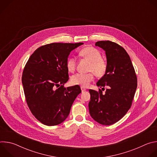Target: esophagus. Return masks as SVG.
I'll return each mask as SVG.
<instances>
[{
  "label": "esophagus",
  "instance_id": "esophagus-1",
  "mask_svg": "<svg viewBox=\"0 0 157 157\" xmlns=\"http://www.w3.org/2000/svg\"><path fill=\"white\" fill-rule=\"evenodd\" d=\"M81 91L82 92H84V91H85L86 90V88L84 87H81Z\"/></svg>",
  "mask_w": 157,
  "mask_h": 157
}]
</instances>
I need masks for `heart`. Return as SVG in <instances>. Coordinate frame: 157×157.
<instances>
[{
	"label": "heart",
	"mask_w": 157,
	"mask_h": 157,
	"mask_svg": "<svg viewBox=\"0 0 157 157\" xmlns=\"http://www.w3.org/2000/svg\"><path fill=\"white\" fill-rule=\"evenodd\" d=\"M80 54L84 58L91 61L89 71V73H78L71 78V82L73 85H79L82 87H87L94 80V72L98 77L104 76L107 71V64L102 59L100 52L93 47H86L82 49ZM76 61L74 57H70L66 63L67 69L70 72H74L76 68ZM94 72L93 73L92 72Z\"/></svg>",
	"instance_id": "b5f03b06"
}]
</instances>
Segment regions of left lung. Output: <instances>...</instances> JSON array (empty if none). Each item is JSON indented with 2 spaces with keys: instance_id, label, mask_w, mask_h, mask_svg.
I'll list each match as a JSON object with an SVG mask.
<instances>
[{
  "instance_id": "obj_1",
  "label": "left lung",
  "mask_w": 157,
  "mask_h": 157,
  "mask_svg": "<svg viewBox=\"0 0 157 157\" xmlns=\"http://www.w3.org/2000/svg\"><path fill=\"white\" fill-rule=\"evenodd\" d=\"M95 45L104 50L107 59L106 73L96 85L106 90L102 94L100 89L99 92L89 89V114L97 122L110 125L121 119L130 109L137 86V76L129 55L119 44L100 41Z\"/></svg>"
}]
</instances>
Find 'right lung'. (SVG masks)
<instances>
[{
  "label": "right lung",
  "mask_w": 157,
  "mask_h": 157,
  "mask_svg": "<svg viewBox=\"0 0 157 157\" xmlns=\"http://www.w3.org/2000/svg\"><path fill=\"white\" fill-rule=\"evenodd\" d=\"M83 43H53L36 49L29 58L21 81L33 115L48 126L62 123L81 93L78 85L64 87L68 81L66 63L71 52Z\"/></svg>",
  "instance_id": "add662e5"
}]
</instances>
